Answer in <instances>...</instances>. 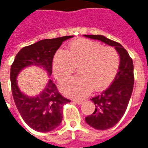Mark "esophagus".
<instances>
[{
    "instance_id": "1",
    "label": "esophagus",
    "mask_w": 148,
    "mask_h": 148,
    "mask_svg": "<svg viewBox=\"0 0 148 148\" xmlns=\"http://www.w3.org/2000/svg\"><path fill=\"white\" fill-rule=\"evenodd\" d=\"M85 101V100L84 99H76V100H74V102H75L76 104H77V105H82V103Z\"/></svg>"
}]
</instances>
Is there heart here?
<instances>
[{
	"instance_id": "obj_1",
	"label": "heart",
	"mask_w": 148,
	"mask_h": 148,
	"mask_svg": "<svg viewBox=\"0 0 148 148\" xmlns=\"http://www.w3.org/2000/svg\"><path fill=\"white\" fill-rule=\"evenodd\" d=\"M119 66L120 56L116 49L80 39L72 42L67 51L62 49L56 51L52 69L55 77L62 82L78 67L80 76L62 83L60 90L66 96L82 97L93 90L100 91L109 86L116 75Z\"/></svg>"
}]
</instances>
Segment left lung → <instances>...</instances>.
Masks as SVG:
<instances>
[{"label":"left lung","mask_w":148,"mask_h":148,"mask_svg":"<svg viewBox=\"0 0 148 148\" xmlns=\"http://www.w3.org/2000/svg\"><path fill=\"white\" fill-rule=\"evenodd\" d=\"M84 36L114 47L120 55L119 70L114 81L100 95L90 99L95 105V110L85 119L93 128L106 130L117 124L127 109L133 90V62L121 43L101 35H84Z\"/></svg>","instance_id":"1"}]
</instances>
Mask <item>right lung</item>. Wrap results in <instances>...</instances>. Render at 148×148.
I'll return each mask as SVG.
<instances>
[{"mask_svg":"<svg viewBox=\"0 0 148 148\" xmlns=\"http://www.w3.org/2000/svg\"><path fill=\"white\" fill-rule=\"evenodd\" d=\"M72 37L73 36H67L42 39L24 47L16 55L11 66L10 80L15 104L25 123L39 132H48L59 126L62 119V109L71 100L62 96L51 79L39 94L27 96L21 91L16 78L23 69L31 66L42 68L51 76L55 52L62 42Z\"/></svg>","mask_w":148,"mask_h":148,"instance_id":"obj_1","label":"right lung"}]
</instances>
